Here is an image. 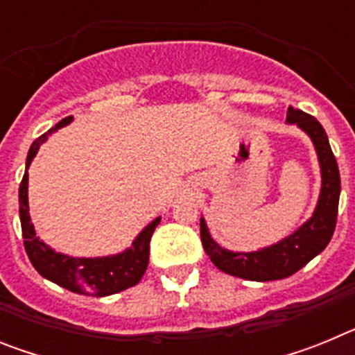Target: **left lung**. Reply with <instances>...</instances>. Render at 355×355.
Returning a JSON list of instances; mask_svg holds the SVG:
<instances>
[{"mask_svg":"<svg viewBox=\"0 0 355 355\" xmlns=\"http://www.w3.org/2000/svg\"><path fill=\"white\" fill-rule=\"evenodd\" d=\"M288 122L302 128L318 153L322 167V192L315 215L286 240L275 245L266 247L258 252H229L222 249L209 236L206 222L200 218V241L206 254L218 270L247 281H277L293 275L304 265L318 256L329 245L338 220V205H340V168L325 130L313 115L302 110H288Z\"/></svg>","mask_w":355,"mask_h":355,"instance_id":"left-lung-1","label":"left lung"}]
</instances>
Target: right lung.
Masks as SVG:
<instances>
[{
    "instance_id": "right-lung-1",
    "label": "right lung",
    "mask_w": 355,
    "mask_h": 355,
    "mask_svg": "<svg viewBox=\"0 0 355 355\" xmlns=\"http://www.w3.org/2000/svg\"><path fill=\"white\" fill-rule=\"evenodd\" d=\"M71 119L72 117L62 119L55 128H51L48 133L40 135L39 139L31 144L26 158V168L30 167L31 159L35 158L40 144L48 139V135L69 124ZM19 215H21L24 249H26L31 265L35 266V270L42 277L49 279L65 290L89 295V297L114 295L139 283L146 274L147 263H149L150 236L155 233L156 225L159 224L158 216L137 236L133 245L126 252L112 256V258H69L51 250L35 236V229L30 222V213H28V172H24L23 181L19 184Z\"/></svg>"
}]
</instances>
